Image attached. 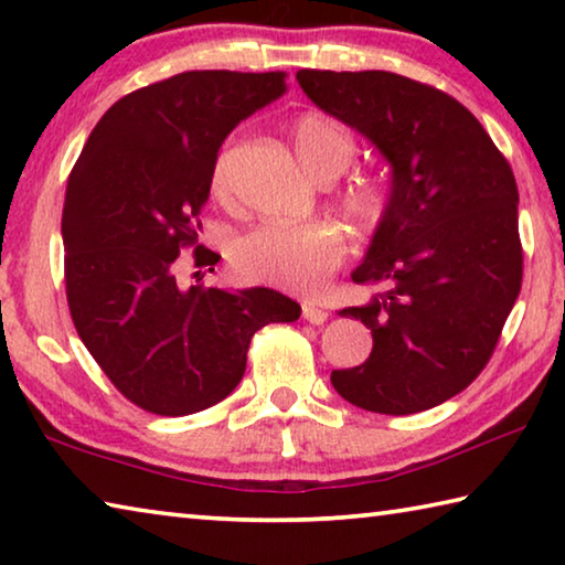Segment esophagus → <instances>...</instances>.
I'll return each mask as SVG.
<instances>
[{"label":"esophagus","mask_w":565,"mask_h":565,"mask_svg":"<svg viewBox=\"0 0 565 565\" xmlns=\"http://www.w3.org/2000/svg\"><path fill=\"white\" fill-rule=\"evenodd\" d=\"M301 313H303L306 321L313 323V327H321V323L329 319V311H323L321 306L311 303V301H303V303H301Z\"/></svg>","instance_id":"1"}]
</instances>
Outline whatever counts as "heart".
<instances>
[{
  "mask_svg": "<svg viewBox=\"0 0 565 565\" xmlns=\"http://www.w3.org/2000/svg\"><path fill=\"white\" fill-rule=\"evenodd\" d=\"M294 151L303 171L321 184L339 179L356 157L351 131L327 114H301L291 131ZM212 194L218 202L232 196V149L216 157ZM388 189L376 177L351 179L341 194L343 212L363 228H374L388 212ZM347 242L331 224H262L238 238L234 266L244 279L279 286L286 291H317L343 262Z\"/></svg>",
  "mask_w": 565,
  "mask_h": 565,
  "instance_id": "heart-1",
  "label": "heart"
}]
</instances>
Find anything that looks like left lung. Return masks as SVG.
Listing matches in <instances>:
<instances>
[{
    "instance_id": "obj_1",
    "label": "left lung",
    "mask_w": 565,
    "mask_h": 565,
    "mask_svg": "<svg viewBox=\"0 0 565 565\" xmlns=\"http://www.w3.org/2000/svg\"><path fill=\"white\" fill-rule=\"evenodd\" d=\"M319 109L391 164L388 212L351 274L384 284L361 319L374 349L331 371L349 404L406 416L444 404L481 374L523 279L519 186L489 134L446 92L391 72H296Z\"/></svg>"
}]
</instances>
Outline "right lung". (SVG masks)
Returning <instances> with one entry per match:
<instances>
[{"label":"right lung","mask_w":565,"mask_h":565,"mask_svg":"<svg viewBox=\"0 0 565 565\" xmlns=\"http://www.w3.org/2000/svg\"><path fill=\"white\" fill-rule=\"evenodd\" d=\"M284 92L286 72L169 76L111 104L72 169L62 214L72 321L119 394L149 414L218 404L242 381L254 333L301 317L264 286L179 281L181 248L194 246L196 266L218 259L196 244L218 147Z\"/></svg>","instance_id":"add662e5"}]
</instances>
